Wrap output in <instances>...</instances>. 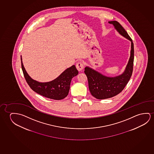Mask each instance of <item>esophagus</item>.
<instances>
[{
  "label": "esophagus",
  "mask_w": 154,
  "mask_h": 154,
  "mask_svg": "<svg viewBox=\"0 0 154 154\" xmlns=\"http://www.w3.org/2000/svg\"><path fill=\"white\" fill-rule=\"evenodd\" d=\"M84 65L83 64V63L82 61H79V62L76 63V68L77 69L78 71L82 70L83 68H84Z\"/></svg>",
  "instance_id": "obj_1"
}]
</instances>
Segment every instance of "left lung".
Masks as SVG:
<instances>
[{
	"label": "left lung",
	"mask_w": 154,
	"mask_h": 154,
	"mask_svg": "<svg viewBox=\"0 0 154 154\" xmlns=\"http://www.w3.org/2000/svg\"><path fill=\"white\" fill-rule=\"evenodd\" d=\"M109 23L113 25L122 35L131 41V56L124 73L116 77H107L89 67H85L84 72L88 79L89 91L99 100L111 98L122 91L131 77L134 67V46L131 38L118 22L111 21Z\"/></svg>",
	"instance_id": "left-lung-1"
}]
</instances>
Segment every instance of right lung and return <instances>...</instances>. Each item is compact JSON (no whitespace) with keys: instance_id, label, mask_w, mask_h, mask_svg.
I'll list each match as a JSON object with an SVG mask.
<instances>
[{"instance_id":"right-lung-1","label":"right lung","mask_w":154,"mask_h":154,"mask_svg":"<svg viewBox=\"0 0 154 154\" xmlns=\"http://www.w3.org/2000/svg\"><path fill=\"white\" fill-rule=\"evenodd\" d=\"M21 66L27 83L33 91L47 98L60 100L68 95L71 79L78 75V71L73 65L63 71L58 78L48 83H39L32 79L27 74L23 65Z\"/></svg>"}]
</instances>
